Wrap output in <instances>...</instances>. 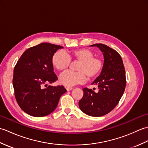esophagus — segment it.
<instances>
[{
    "label": "esophagus",
    "instance_id": "esophagus-1",
    "mask_svg": "<svg viewBox=\"0 0 148 148\" xmlns=\"http://www.w3.org/2000/svg\"><path fill=\"white\" fill-rule=\"evenodd\" d=\"M72 89H73V88H72V87H66V90H67V91H71V90H72Z\"/></svg>",
    "mask_w": 148,
    "mask_h": 148
}]
</instances>
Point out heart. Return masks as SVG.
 I'll list each match as a JSON object with an SVG mask.
<instances>
[{
  "mask_svg": "<svg viewBox=\"0 0 148 148\" xmlns=\"http://www.w3.org/2000/svg\"><path fill=\"white\" fill-rule=\"evenodd\" d=\"M72 62H78L76 66L77 71H67L60 77V83L66 86H73L83 83L86 80L93 79L101 72L103 62L102 58L93 56V53L87 48L72 50L69 55L62 51H56L52 57V64L56 70L63 72L67 70Z\"/></svg>",
  "mask_w": 148,
  "mask_h": 148,
  "instance_id": "1",
  "label": "heart"
}]
</instances>
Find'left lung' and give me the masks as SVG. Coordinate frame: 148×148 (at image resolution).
<instances>
[{"label":"left lung","mask_w":148,"mask_h":148,"mask_svg":"<svg viewBox=\"0 0 148 148\" xmlns=\"http://www.w3.org/2000/svg\"><path fill=\"white\" fill-rule=\"evenodd\" d=\"M95 46L104 57L101 74L92 83L98 85L99 92L84 88L79 107L85 114L99 117L108 114L117 106L126 86V76L122 58L117 51L103 44L92 45Z\"/></svg>","instance_id":"obj_1"}]
</instances>
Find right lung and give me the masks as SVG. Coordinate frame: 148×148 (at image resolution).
<instances>
[{"label": "right lung", "mask_w": 148, "mask_h": 148, "mask_svg": "<svg viewBox=\"0 0 148 148\" xmlns=\"http://www.w3.org/2000/svg\"><path fill=\"white\" fill-rule=\"evenodd\" d=\"M61 46L44 42L27 49L14 69L12 84L20 108L35 117L48 115L56 109L67 90L63 85L48 86L58 79L53 72L52 57Z\"/></svg>", "instance_id": "1"}]
</instances>
